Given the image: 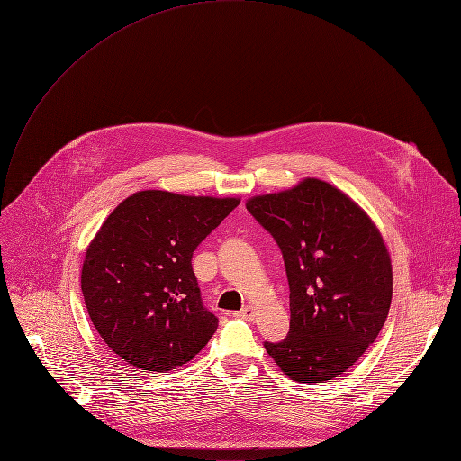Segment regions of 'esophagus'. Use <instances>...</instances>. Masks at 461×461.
<instances>
[{"label": "esophagus", "mask_w": 461, "mask_h": 461, "mask_svg": "<svg viewBox=\"0 0 461 461\" xmlns=\"http://www.w3.org/2000/svg\"><path fill=\"white\" fill-rule=\"evenodd\" d=\"M239 319H244V321H253L255 319V308L253 305H244V308L237 313Z\"/></svg>", "instance_id": "obj_1"}]
</instances>
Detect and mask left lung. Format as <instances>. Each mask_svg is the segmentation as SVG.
Returning a JSON list of instances; mask_svg holds the SVG:
<instances>
[{
  "mask_svg": "<svg viewBox=\"0 0 461 461\" xmlns=\"http://www.w3.org/2000/svg\"><path fill=\"white\" fill-rule=\"evenodd\" d=\"M248 212L278 244L289 282V333L264 342L294 382L344 375L376 340L389 315L393 267L369 215L321 179L251 197Z\"/></svg>",
  "mask_w": 461,
  "mask_h": 461,
  "instance_id": "1",
  "label": "left lung"
}]
</instances>
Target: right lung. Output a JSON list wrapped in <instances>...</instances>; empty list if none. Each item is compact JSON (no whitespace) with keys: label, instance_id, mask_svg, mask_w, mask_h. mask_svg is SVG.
<instances>
[{"label":"right lung","instance_id":"obj_1","mask_svg":"<svg viewBox=\"0 0 461 461\" xmlns=\"http://www.w3.org/2000/svg\"><path fill=\"white\" fill-rule=\"evenodd\" d=\"M239 203L144 190L106 217L86 248L81 291L94 328L122 362L165 373L208 344L219 321L204 308L192 257Z\"/></svg>","mask_w":461,"mask_h":461}]
</instances>
